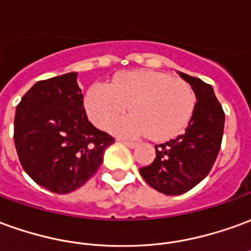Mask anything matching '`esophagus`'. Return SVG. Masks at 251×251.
Returning a JSON list of instances; mask_svg holds the SVG:
<instances>
[{"mask_svg":"<svg viewBox=\"0 0 251 251\" xmlns=\"http://www.w3.org/2000/svg\"><path fill=\"white\" fill-rule=\"evenodd\" d=\"M121 143H124L126 147H129V148H136V147H137V143H133V141H126V140H121Z\"/></svg>","mask_w":251,"mask_h":251,"instance_id":"1","label":"esophagus"}]
</instances>
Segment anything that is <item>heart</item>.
Returning <instances> with one entry per match:
<instances>
[{
  "label": "heart",
  "instance_id": "1",
  "mask_svg": "<svg viewBox=\"0 0 251 251\" xmlns=\"http://www.w3.org/2000/svg\"><path fill=\"white\" fill-rule=\"evenodd\" d=\"M127 106L134 114L111 124L110 129L125 137L150 133L164 141L179 134L192 120L196 95L182 78L155 71H130L115 77L113 83L91 85L84 96L89 121L104 129Z\"/></svg>",
  "mask_w": 251,
  "mask_h": 251
}]
</instances>
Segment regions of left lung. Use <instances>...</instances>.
<instances>
[{
	"mask_svg": "<svg viewBox=\"0 0 251 251\" xmlns=\"http://www.w3.org/2000/svg\"><path fill=\"white\" fill-rule=\"evenodd\" d=\"M197 98L185 133L155 145L156 157L140 168L144 180L159 193L178 196L199 185L213 167L222 147L224 111L213 88L197 77L179 72Z\"/></svg>",
	"mask_w": 251,
	"mask_h": 251,
	"instance_id": "obj_1",
	"label": "left lung"
}]
</instances>
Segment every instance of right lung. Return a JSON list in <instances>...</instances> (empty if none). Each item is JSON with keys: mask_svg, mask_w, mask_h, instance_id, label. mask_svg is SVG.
<instances>
[{"mask_svg": "<svg viewBox=\"0 0 251 251\" xmlns=\"http://www.w3.org/2000/svg\"><path fill=\"white\" fill-rule=\"evenodd\" d=\"M13 138L24 171L58 194L83 186L115 141L88 121L76 72L38 81L23 96Z\"/></svg>", "mask_w": 251, "mask_h": 251, "instance_id": "obj_1", "label": "right lung"}]
</instances>
